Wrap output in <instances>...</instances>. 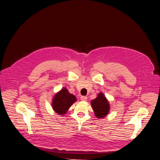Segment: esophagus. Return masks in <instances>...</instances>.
Returning a JSON list of instances; mask_svg holds the SVG:
<instances>
[{"instance_id":"obj_1","label":"esophagus","mask_w":160,"mask_h":160,"mask_svg":"<svg viewBox=\"0 0 160 160\" xmlns=\"http://www.w3.org/2000/svg\"><path fill=\"white\" fill-rule=\"evenodd\" d=\"M80 99H81L82 101H87V98L86 96H81Z\"/></svg>"}]
</instances>
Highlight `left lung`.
<instances>
[{"instance_id":"1","label":"left lung","mask_w":160,"mask_h":160,"mask_svg":"<svg viewBox=\"0 0 160 160\" xmlns=\"http://www.w3.org/2000/svg\"><path fill=\"white\" fill-rule=\"evenodd\" d=\"M96 117L98 118L105 117L109 111V104L104 95L101 92L98 97L91 101Z\"/></svg>"}]
</instances>
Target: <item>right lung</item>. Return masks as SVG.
Returning a JSON list of instances; mask_svg holds the SVG:
<instances>
[{
	"instance_id": "add662e5",
	"label": "right lung",
	"mask_w": 160,
	"mask_h": 160,
	"mask_svg": "<svg viewBox=\"0 0 160 160\" xmlns=\"http://www.w3.org/2000/svg\"><path fill=\"white\" fill-rule=\"evenodd\" d=\"M76 101V97L69 93L67 88H63L54 96L52 106L55 112L59 115H63Z\"/></svg>"
}]
</instances>
